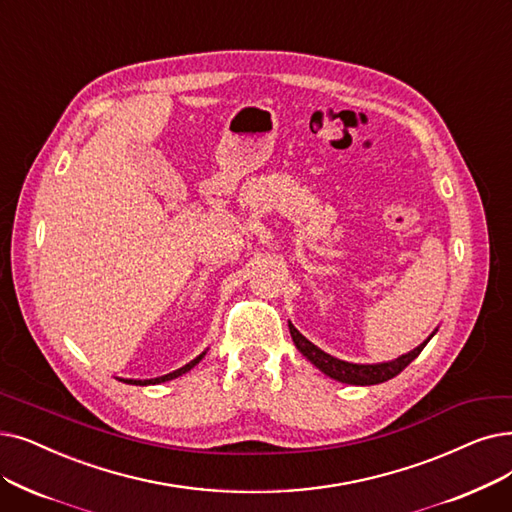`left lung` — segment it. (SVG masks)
Masks as SVG:
<instances>
[{"label":"left lung","mask_w":512,"mask_h":512,"mask_svg":"<svg viewBox=\"0 0 512 512\" xmlns=\"http://www.w3.org/2000/svg\"><path fill=\"white\" fill-rule=\"evenodd\" d=\"M288 330H291V337H293L297 349L305 355V358L311 364L320 368L326 376H330V379H335L339 383H347V385H379V383H385V381L393 379V376L402 372L412 360L418 358V353L425 349V345L431 341V337L437 332L435 330L425 343H420L410 353L399 355L397 360L383 362V364H351V362H343L339 358H332L330 353L322 351L320 347H316L314 343L307 341L291 322H288Z\"/></svg>","instance_id":"1"}]
</instances>
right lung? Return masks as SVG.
<instances>
[{
    "instance_id": "1",
    "label": "right lung",
    "mask_w": 512,
    "mask_h": 512,
    "mask_svg": "<svg viewBox=\"0 0 512 512\" xmlns=\"http://www.w3.org/2000/svg\"><path fill=\"white\" fill-rule=\"evenodd\" d=\"M203 355H205V351L198 355V358H194L192 362H188L186 366H182V368H177V370H173V372H169V374H165V376H159V379H146V381H133V379H121L123 383H127V385H159V383H165V381H173V379H177V376H182V374H186L190 368H194L198 362L203 360Z\"/></svg>"
}]
</instances>
